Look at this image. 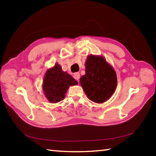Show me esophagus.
I'll return each mask as SVG.
<instances>
[{
    "mask_svg": "<svg viewBox=\"0 0 156 156\" xmlns=\"http://www.w3.org/2000/svg\"><path fill=\"white\" fill-rule=\"evenodd\" d=\"M73 78H75V80H76L78 82L79 79H80V73H79L78 72L75 73L74 74H73Z\"/></svg>",
    "mask_w": 156,
    "mask_h": 156,
    "instance_id": "obj_1",
    "label": "esophagus"
}]
</instances>
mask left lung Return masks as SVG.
<instances>
[{
	"instance_id": "obj_1",
	"label": "left lung",
	"mask_w": 156,
	"mask_h": 156,
	"mask_svg": "<svg viewBox=\"0 0 156 156\" xmlns=\"http://www.w3.org/2000/svg\"><path fill=\"white\" fill-rule=\"evenodd\" d=\"M85 74L80 83L88 98L98 104L109 100L117 87V76L112 65L102 56L89 55L85 62Z\"/></svg>"
}]
</instances>
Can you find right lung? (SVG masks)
I'll list each match as a JSON object with an SVG mask.
<instances>
[{"mask_svg": "<svg viewBox=\"0 0 156 156\" xmlns=\"http://www.w3.org/2000/svg\"><path fill=\"white\" fill-rule=\"evenodd\" d=\"M78 82L72 76L63 72L61 66L56 63L47 70L43 82L44 96L51 103H57L64 100L70 86L77 85Z\"/></svg>", "mask_w": 156, "mask_h": 156, "instance_id": "1", "label": "right lung"}]
</instances>
